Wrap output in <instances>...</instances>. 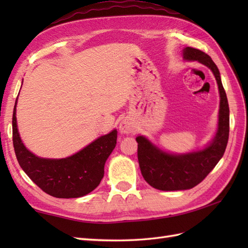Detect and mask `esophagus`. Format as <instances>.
<instances>
[{
    "instance_id": "1",
    "label": "esophagus",
    "mask_w": 248,
    "mask_h": 248,
    "mask_svg": "<svg viewBox=\"0 0 248 248\" xmlns=\"http://www.w3.org/2000/svg\"><path fill=\"white\" fill-rule=\"evenodd\" d=\"M119 131L120 133L123 134H130L134 131V124L132 121H130L129 119H124L121 123L119 124Z\"/></svg>"
}]
</instances>
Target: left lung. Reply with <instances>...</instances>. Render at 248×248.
I'll list each match as a JSON object with an SVG mask.
<instances>
[{"instance_id": "8db88e82", "label": "left lung", "mask_w": 248, "mask_h": 248, "mask_svg": "<svg viewBox=\"0 0 248 248\" xmlns=\"http://www.w3.org/2000/svg\"><path fill=\"white\" fill-rule=\"evenodd\" d=\"M182 54L184 61H197L213 72L220 98L218 125L211 143L202 150L188 154H170L143 135L136 138L141 175L147 183L161 191H182L196 186L222 159L229 138V105L218 68L211 57L198 49L186 46Z\"/></svg>"}]
</instances>
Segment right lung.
Here are the masks:
<instances>
[{
	"label": "right lung",
	"instance_id": "1",
	"mask_svg": "<svg viewBox=\"0 0 248 248\" xmlns=\"http://www.w3.org/2000/svg\"><path fill=\"white\" fill-rule=\"evenodd\" d=\"M18 100V97H17ZM15 103L13 143L19 165L37 186L56 198H78L96 188L104 175V164L117 141V130L100 136L77 154L64 159H46L31 152L21 140Z\"/></svg>",
	"mask_w": 248,
	"mask_h": 248
}]
</instances>
